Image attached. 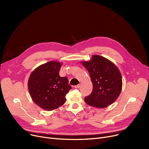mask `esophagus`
Masks as SVG:
<instances>
[{"mask_svg":"<svg viewBox=\"0 0 149 149\" xmlns=\"http://www.w3.org/2000/svg\"><path fill=\"white\" fill-rule=\"evenodd\" d=\"M80 86H81V84H77V85L75 86L74 88H76V89H79V88H80Z\"/></svg>","mask_w":149,"mask_h":149,"instance_id":"34e87169","label":"esophagus"}]
</instances>
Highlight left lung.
Here are the masks:
<instances>
[{"label":"left lung","instance_id":"1","mask_svg":"<svg viewBox=\"0 0 149 149\" xmlns=\"http://www.w3.org/2000/svg\"><path fill=\"white\" fill-rule=\"evenodd\" d=\"M91 76L93 89L84 98L88 105L104 108L112 104L120 94L123 81L118 68L109 60L93 55L89 61H81Z\"/></svg>","mask_w":149,"mask_h":149}]
</instances>
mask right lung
<instances>
[{"instance_id":"add662e5","label":"right lung","mask_w":149,"mask_h":149,"mask_svg":"<svg viewBox=\"0 0 149 149\" xmlns=\"http://www.w3.org/2000/svg\"><path fill=\"white\" fill-rule=\"evenodd\" d=\"M61 63L51 61L36 68L31 74L28 87L34 102L46 111H52L63 105L66 95L72 88L66 77H61Z\"/></svg>"}]
</instances>
